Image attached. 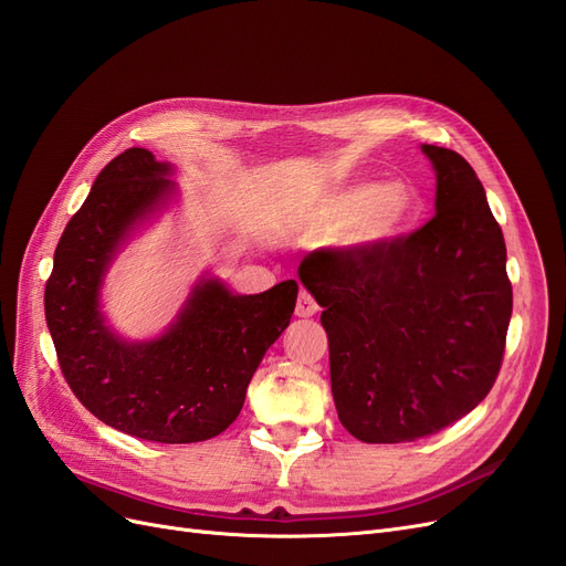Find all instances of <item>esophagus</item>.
<instances>
[{
  "label": "esophagus",
  "instance_id": "34e87169",
  "mask_svg": "<svg viewBox=\"0 0 566 566\" xmlns=\"http://www.w3.org/2000/svg\"><path fill=\"white\" fill-rule=\"evenodd\" d=\"M318 312V304H316V300L306 293V290H300V297H297V304H295V314L300 316V318H310V316H314Z\"/></svg>",
  "mask_w": 566,
  "mask_h": 566
}]
</instances>
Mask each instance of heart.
Here are the masks:
<instances>
[{
	"label": "heart",
	"instance_id": "obj_1",
	"mask_svg": "<svg viewBox=\"0 0 566 566\" xmlns=\"http://www.w3.org/2000/svg\"><path fill=\"white\" fill-rule=\"evenodd\" d=\"M420 196L406 181L382 186L358 184L335 193L323 208L328 224L342 227L339 241L352 248H378L391 243L416 224Z\"/></svg>",
	"mask_w": 566,
	"mask_h": 566
}]
</instances>
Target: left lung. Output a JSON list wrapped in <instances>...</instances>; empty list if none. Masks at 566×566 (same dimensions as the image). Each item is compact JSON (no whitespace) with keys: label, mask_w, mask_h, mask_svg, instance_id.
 Here are the masks:
<instances>
[{"label":"left lung","mask_w":566,"mask_h":566,"mask_svg":"<svg viewBox=\"0 0 566 566\" xmlns=\"http://www.w3.org/2000/svg\"><path fill=\"white\" fill-rule=\"evenodd\" d=\"M437 214L378 248H323L297 273L323 306L339 422L366 443L434 434L484 401L505 354L512 285L482 181L422 144Z\"/></svg>","instance_id":"8db88e82"}]
</instances>
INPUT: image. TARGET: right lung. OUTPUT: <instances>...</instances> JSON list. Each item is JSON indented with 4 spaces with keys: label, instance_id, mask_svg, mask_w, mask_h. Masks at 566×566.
<instances>
[{
    "label": "right lung",
    "instance_id": "add662e5",
    "mask_svg": "<svg viewBox=\"0 0 566 566\" xmlns=\"http://www.w3.org/2000/svg\"><path fill=\"white\" fill-rule=\"evenodd\" d=\"M165 175L169 165L146 148H127L101 169L56 245L44 316L63 378L90 413L146 441L193 443L241 413L256 366L290 325L297 283L233 295L202 281L163 337H115L98 312V285L129 229L172 191Z\"/></svg>",
    "mask_w": 566,
    "mask_h": 566
}]
</instances>
